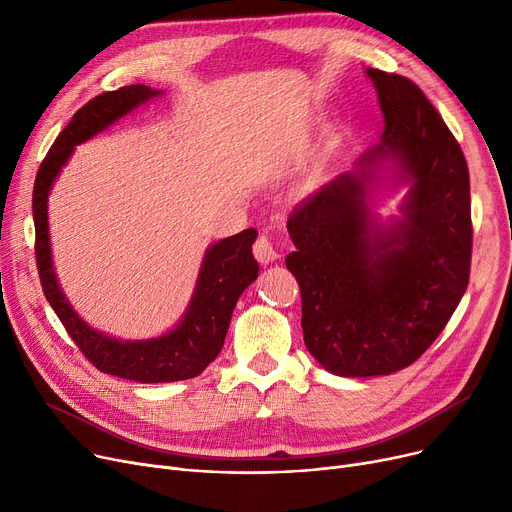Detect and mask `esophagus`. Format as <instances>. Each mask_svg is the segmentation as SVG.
I'll list each match as a JSON object with an SVG mask.
<instances>
[{
  "instance_id": "1",
  "label": "esophagus",
  "mask_w": 512,
  "mask_h": 512,
  "mask_svg": "<svg viewBox=\"0 0 512 512\" xmlns=\"http://www.w3.org/2000/svg\"><path fill=\"white\" fill-rule=\"evenodd\" d=\"M253 253H255V259H257L261 265H270V263H274V261L280 257L278 251H276V247L272 245V240L267 238L265 234H259V238L255 240Z\"/></svg>"
}]
</instances>
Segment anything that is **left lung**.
Segmentation results:
<instances>
[{
  "mask_svg": "<svg viewBox=\"0 0 512 512\" xmlns=\"http://www.w3.org/2000/svg\"><path fill=\"white\" fill-rule=\"evenodd\" d=\"M365 74L384 116L380 143L288 218L305 346L342 378L394 373L432 346L467 290L473 242L452 132L409 78ZM398 187L408 188L399 215L382 221L372 207Z\"/></svg>",
  "mask_w": 512,
  "mask_h": 512,
  "instance_id": "left-lung-1",
  "label": "left lung"
}]
</instances>
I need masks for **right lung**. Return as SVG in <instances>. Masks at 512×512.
<instances>
[{
    "label": "right lung",
    "mask_w": 512,
    "mask_h": 512,
    "mask_svg": "<svg viewBox=\"0 0 512 512\" xmlns=\"http://www.w3.org/2000/svg\"><path fill=\"white\" fill-rule=\"evenodd\" d=\"M161 93L164 91L145 85H128L97 95L80 107L43 159L33 191L35 253L47 303L56 311L76 346L99 371L139 384L197 378L220 355L236 301L259 276V263L253 257V242L257 238L253 228L213 242L205 249L193 297L178 324L170 332L147 340H122L91 328L64 294L53 267L47 220L53 182L68 164L76 145L97 137L99 132Z\"/></svg>",
    "instance_id": "right-lung-1"
}]
</instances>
